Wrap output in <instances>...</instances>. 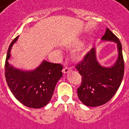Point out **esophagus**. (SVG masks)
Masks as SVG:
<instances>
[{
	"instance_id": "34e87169",
	"label": "esophagus",
	"mask_w": 129,
	"mask_h": 129,
	"mask_svg": "<svg viewBox=\"0 0 129 129\" xmlns=\"http://www.w3.org/2000/svg\"><path fill=\"white\" fill-rule=\"evenodd\" d=\"M72 71V70L70 69V68H69V67H65V68H64L62 70V72L64 74H67L69 73L70 72H71Z\"/></svg>"
}]
</instances>
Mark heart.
<instances>
[{"label":"heart","instance_id":"obj_1","mask_svg":"<svg viewBox=\"0 0 129 129\" xmlns=\"http://www.w3.org/2000/svg\"><path fill=\"white\" fill-rule=\"evenodd\" d=\"M79 43H76V45H79ZM86 54V50H85V48L83 47H81V48H79L77 50H76L73 53V56L74 59H81V58H83V56L85 55Z\"/></svg>","mask_w":129,"mask_h":129}]
</instances>
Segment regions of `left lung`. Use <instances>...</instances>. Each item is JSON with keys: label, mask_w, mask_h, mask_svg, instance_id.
Returning <instances> with one entry per match:
<instances>
[{"label": "left lung", "mask_w": 129, "mask_h": 129, "mask_svg": "<svg viewBox=\"0 0 129 129\" xmlns=\"http://www.w3.org/2000/svg\"><path fill=\"white\" fill-rule=\"evenodd\" d=\"M101 40L117 43L116 62L110 67L102 66L97 59L96 49L93 48L76 67L82 76L81 85L77 89L78 97L88 107H97L107 103L119 88L124 76L122 46L119 39L107 28Z\"/></svg>", "instance_id": "8db88e82"}]
</instances>
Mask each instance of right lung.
Here are the masks:
<instances>
[{"mask_svg":"<svg viewBox=\"0 0 129 129\" xmlns=\"http://www.w3.org/2000/svg\"><path fill=\"white\" fill-rule=\"evenodd\" d=\"M17 36L10 43L5 60V79L16 99L26 107L41 108L51 100L57 81L62 76V66L43 60L32 70L16 68L9 63L10 51L17 41Z\"/></svg>","mask_w":129,"mask_h":129,"instance_id":"add662e5","label":"right lung"}]
</instances>
